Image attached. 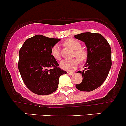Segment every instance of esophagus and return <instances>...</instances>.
Masks as SVG:
<instances>
[{
	"label": "esophagus",
	"instance_id": "esophagus-1",
	"mask_svg": "<svg viewBox=\"0 0 126 126\" xmlns=\"http://www.w3.org/2000/svg\"><path fill=\"white\" fill-rule=\"evenodd\" d=\"M74 73V72H67V74H68L69 75H73Z\"/></svg>",
	"mask_w": 126,
	"mask_h": 126
}]
</instances>
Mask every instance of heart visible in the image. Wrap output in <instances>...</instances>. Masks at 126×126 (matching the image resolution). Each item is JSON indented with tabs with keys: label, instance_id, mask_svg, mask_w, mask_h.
<instances>
[{
	"label": "heart",
	"instance_id": "obj_1",
	"mask_svg": "<svg viewBox=\"0 0 126 126\" xmlns=\"http://www.w3.org/2000/svg\"><path fill=\"white\" fill-rule=\"evenodd\" d=\"M66 45L70 46L75 51L74 55H76L81 61L84 60L86 57V54L84 51L81 49V45L79 41L73 39H67L65 42ZM51 55L53 57L57 60H60L61 59L60 51V46L59 45H55L51 49ZM79 64V60L77 59H66L63 60L60 62V67L63 69L67 71H72L75 70L78 67Z\"/></svg>",
	"mask_w": 126,
	"mask_h": 126
}]
</instances>
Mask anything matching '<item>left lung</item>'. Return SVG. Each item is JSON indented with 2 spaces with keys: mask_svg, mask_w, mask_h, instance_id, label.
Masks as SVG:
<instances>
[{
  "mask_svg": "<svg viewBox=\"0 0 126 126\" xmlns=\"http://www.w3.org/2000/svg\"><path fill=\"white\" fill-rule=\"evenodd\" d=\"M74 37L84 42L87 49L85 70L77 72L82 75L83 81L75 87L81 91H92L100 87L108 77L112 66L110 46L98 33H81Z\"/></svg>",
  "mask_w": 126,
  "mask_h": 126,
  "instance_id": "1",
  "label": "left lung"
}]
</instances>
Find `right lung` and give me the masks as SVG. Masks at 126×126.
I'll return each instance as SVG.
<instances>
[{
    "instance_id": "1",
    "label": "right lung",
    "mask_w": 126,
    "mask_h": 126,
    "mask_svg": "<svg viewBox=\"0 0 126 126\" xmlns=\"http://www.w3.org/2000/svg\"><path fill=\"white\" fill-rule=\"evenodd\" d=\"M60 40L35 35L20 49L18 68L26 87L33 93L51 94L57 90L59 77L67 73L52 56L51 49Z\"/></svg>"
}]
</instances>
